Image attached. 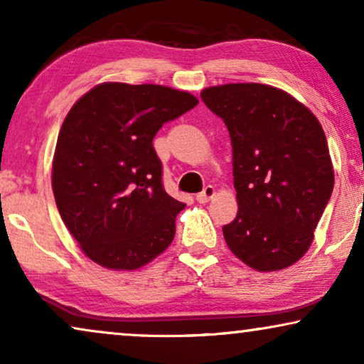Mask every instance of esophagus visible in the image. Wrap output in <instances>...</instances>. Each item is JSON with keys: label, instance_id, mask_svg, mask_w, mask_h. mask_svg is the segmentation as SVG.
<instances>
[{"label": "esophagus", "instance_id": "1", "mask_svg": "<svg viewBox=\"0 0 364 364\" xmlns=\"http://www.w3.org/2000/svg\"><path fill=\"white\" fill-rule=\"evenodd\" d=\"M213 196H215V188H213L212 186H207L200 193H197L196 198L198 203H207Z\"/></svg>", "mask_w": 364, "mask_h": 364}]
</instances>
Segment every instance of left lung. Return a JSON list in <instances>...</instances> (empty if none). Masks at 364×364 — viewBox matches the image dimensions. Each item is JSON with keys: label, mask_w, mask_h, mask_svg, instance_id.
<instances>
[{"label": "left lung", "mask_w": 364, "mask_h": 364, "mask_svg": "<svg viewBox=\"0 0 364 364\" xmlns=\"http://www.w3.org/2000/svg\"><path fill=\"white\" fill-rule=\"evenodd\" d=\"M200 97L232 141L238 213L223 227L228 248L257 272L293 265L310 248L335 186L320 121L267 84H222Z\"/></svg>", "instance_id": "obj_1"}]
</instances>
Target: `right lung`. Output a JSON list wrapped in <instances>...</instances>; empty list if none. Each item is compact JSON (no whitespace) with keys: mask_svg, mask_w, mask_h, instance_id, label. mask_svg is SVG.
I'll use <instances>...</instances> for the list:
<instances>
[{"mask_svg":"<svg viewBox=\"0 0 364 364\" xmlns=\"http://www.w3.org/2000/svg\"><path fill=\"white\" fill-rule=\"evenodd\" d=\"M198 99L157 84L102 82L71 107L53 159L58 210L84 255L137 270L166 250L186 203L164 191L152 139Z\"/></svg>","mask_w":364,"mask_h":364,"instance_id":"1","label":"right lung"}]
</instances>
